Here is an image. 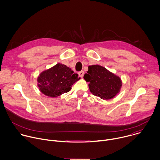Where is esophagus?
<instances>
[{
	"instance_id": "obj_1",
	"label": "esophagus",
	"mask_w": 160,
	"mask_h": 160,
	"mask_svg": "<svg viewBox=\"0 0 160 160\" xmlns=\"http://www.w3.org/2000/svg\"><path fill=\"white\" fill-rule=\"evenodd\" d=\"M78 75H79V76H80L81 78H82V77H83V75H84V72H83V71L80 72L78 73Z\"/></svg>"
}]
</instances>
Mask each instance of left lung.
Instances as JSON below:
<instances>
[{
    "mask_svg": "<svg viewBox=\"0 0 160 160\" xmlns=\"http://www.w3.org/2000/svg\"><path fill=\"white\" fill-rule=\"evenodd\" d=\"M83 78L89 83L88 87L93 95L108 100L119 93L122 84L119 77L99 65L89 66Z\"/></svg>",
    "mask_w": 160,
    "mask_h": 160,
    "instance_id": "1",
    "label": "left lung"
}]
</instances>
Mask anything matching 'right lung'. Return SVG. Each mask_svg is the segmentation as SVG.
<instances>
[{
  "label": "right lung",
  "mask_w": 160,
  "mask_h": 160,
  "mask_svg": "<svg viewBox=\"0 0 160 160\" xmlns=\"http://www.w3.org/2000/svg\"><path fill=\"white\" fill-rule=\"evenodd\" d=\"M78 74L71 68L58 63L50 69L42 72L37 78L38 87L45 96L56 98L72 89V85L80 80Z\"/></svg>",
  "instance_id": "obj_1"
}]
</instances>
